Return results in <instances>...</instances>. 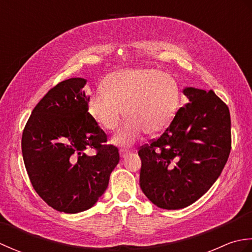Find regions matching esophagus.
Returning a JSON list of instances; mask_svg holds the SVG:
<instances>
[{
  "label": "esophagus",
  "instance_id": "obj_1",
  "mask_svg": "<svg viewBox=\"0 0 252 252\" xmlns=\"http://www.w3.org/2000/svg\"><path fill=\"white\" fill-rule=\"evenodd\" d=\"M130 154H131V151H127V149H121L120 151V156L122 158H126V156H129Z\"/></svg>",
  "mask_w": 252,
  "mask_h": 252
}]
</instances>
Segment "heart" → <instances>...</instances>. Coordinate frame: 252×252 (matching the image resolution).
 I'll list each match as a JSON object with an SVG mask.
<instances>
[{
  "label": "heart",
  "mask_w": 252,
  "mask_h": 252,
  "mask_svg": "<svg viewBox=\"0 0 252 252\" xmlns=\"http://www.w3.org/2000/svg\"><path fill=\"white\" fill-rule=\"evenodd\" d=\"M104 90L88 99V110L107 131H114L126 116L129 118L112 137L121 147H130L147 132L161 133L172 121L180 107L181 93L175 80L158 69H126L110 73Z\"/></svg>",
  "instance_id": "1"
}]
</instances>
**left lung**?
Returning a JSON list of instances; mask_svg holds the SVG:
<instances>
[{
    "label": "left lung",
    "instance_id": "1",
    "mask_svg": "<svg viewBox=\"0 0 252 252\" xmlns=\"http://www.w3.org/2000/svg\"><path fill=\"white\" fill-rule=\"evenodd\" d=\"M189 103L168 127L138 149L140 186L154 205L176 210L191 205L220 176L232 148L227 105L212 90L186 88Z\"/></svg>",
    "mask_w": 252,
    "mask_h": 252
}]
</instances>
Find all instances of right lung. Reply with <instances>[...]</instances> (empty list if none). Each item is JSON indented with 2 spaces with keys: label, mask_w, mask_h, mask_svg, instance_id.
I'll list each match as a JSON object with an SVG mask.
<instances>
[{
  "label": "right lung",
  "mask_w": 252,
  "mask_h": 252,
  "mask_svg": "<svg viewBox=\"0 0 252 252\" xmlns=\"http://www.w3.org/2000/svg\"><path fill=\"white\" fill-rule=\"evenodd\" d=\"M87 80L56 84L32 110L21 137L27 173L34 190L57 211L78 213L104 194L119 162V151L107 145L106 133L88 110ZM96 151L94 157L85 153Z\"/></svg>",
  "instance_id": "obj_1"
}]
</instances>
